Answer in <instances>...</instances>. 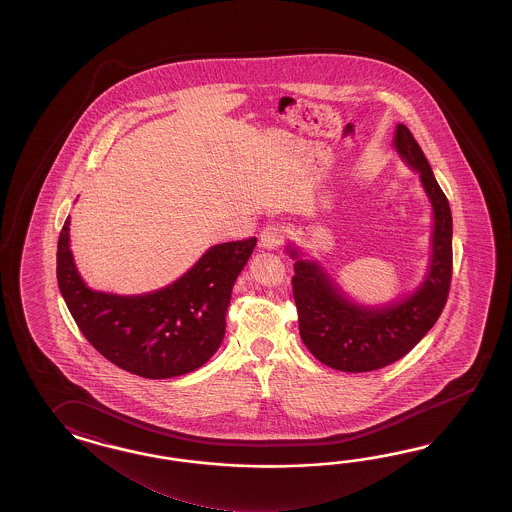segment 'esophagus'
I'll return each instance as SVG.
<instances>
[{
    "label": "esophagus",
    "instance_id": "34e87169",
    "mask_svg": "<svg viewBox=\"0 0 512 512\" xmlns=\"http://www.w3.org/2000/svg\"><path fill=\"white\" fill-rule=\"evenodd\" d=\"M285 236H287V230L282 223H269L261 230V245L267 249H276L278 245H282Z\"/></svg>",
    "mask_w": 512,
    "mask_h": 512
}]
</instances>
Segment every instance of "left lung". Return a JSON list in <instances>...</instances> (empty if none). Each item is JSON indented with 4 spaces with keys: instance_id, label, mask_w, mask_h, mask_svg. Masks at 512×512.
Wrapping results in <instances>:
<instances>
[{
    "instance_id": "1",
    "label": "left lung",
    "mask_w": 512,
    "mask_h": 512,
    "mask_svg": "<svg viewBox=\"0 0 512 512\" xmlns=\"http://www.w3.org/2000/svg\"><path fill=\"white\" fill-rule=\"evenodd\" d=\"M395 148L421 174L434 207L432 263L417 293L399 304L368 309L351 304L327 274L313 263H294L293 296L300 337L316 359L333 370L373 371L403 359L434 327L445 309L452 280V214L421 146L404 124L397 126Z\"/></svg>"
}]
</instances>
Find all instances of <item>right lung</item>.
Wrapping results in <instances>:
<instances>
[{
  "mask_svg": "<svg viewBox=\"0 0 512 512\" xmlns=\"http://www.w3.org/2000/svg\"><path fill=\"white\" fill-rule=\"evenodd\" d=\"M256 238L212 247L183 278L155 293L117 296L87 289L60 230L56 278L78 329L102 357L144 379H170L203 366L225 337L232 287Z\"/></svg>",
  "mask_w": 512,
  "mask_h": 512,
  "instance_id": "1",
  "label": "right lung"
}]
</instances>
